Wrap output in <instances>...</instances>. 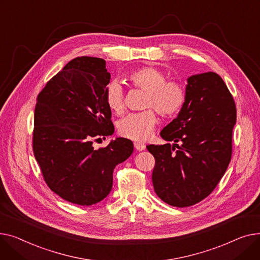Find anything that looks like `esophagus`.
<instances>
[{"label": "esophagus", "instance_id": "esophagus-1", "mask_svg": "<svg viewBox=\"0 0 260 260\" xmlns=\"http://www.w3.org/2000/svg\"><path fill=\"white\" fill-rule=\"evenodd\" d=\"M134 148H135L137 151H143V150H145L146 146H145L144 144H142V143L136 142V143H134Z\"/></svg>", "mask_w": 260, "mask_h": 260}]
</instances>
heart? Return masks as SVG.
Instances as JSON below:
<instances>
[{
    "label": "heart",
    "instance_id": "1",
    "mask_svg": "<svg viewBox=\"0 0 260 260\" xmlns=\"http://www.w3.org/2000/svg\"><path fill=\"white\" fill-rule=\"evenodd\" d=\"M127 83L133 88L146 92L143 112L133 113L121 119L118 124V133L125 139L145 142L153 133L157 124L155 110L164 118H173L179 114L187 101L186 87L175 80L167 81L164 71L155 67H142L130 71L126 75ZM105 102L115 114L124 112V90L120 84L112 82L106 87Z\"/></svg>",
    "mask_w": 260,
    "mask_h": 260
}]
</instances>
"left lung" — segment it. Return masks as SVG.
Returning a JSON list of instances; mask_svg holds the SVG:
<instances>
[{
  "label": "left lung",
  "instance_id": "8db88e82",
  "mask_svg": "<svg viewBox=\"0 0 260 260\" xmlns=\"http://www.w3.org/2000/svg\"><path fill=\"white\" fill-rule=\"evenodd\" d=\"M186 90L184 108L160 132L174 144L147 146L155 158L154 191L177 208L202 202L216 188L231 161L236 123L234 99L217 73L190 76Z\"/></svg>",
  "mask_w": 260,
  "mask_h": 260
}]
</instances>
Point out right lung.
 Listing matches in <instances>:
<instances>
[{"label":"right lung","instance_id":"add662e5","mask_svg":"<svg viewBox=\"0 0 260 260\" xmlns=\"http://www.w3.org/2000/svg\"><path fill=\"white\" fill-rule=\"evenodd\" d=\"M109 83L103 58L81 56L50 79L37 98L35 157L50 190L75 205L103 201L111 191L115 166L133 152V143L123 137L93 147L114 132L104 99Z\"/></svg>","mask_w":260,"mask_h":260}]
</instances>
